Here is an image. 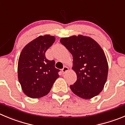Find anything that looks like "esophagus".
Listing matches in <instances>:
<instances>
[{"instance_id":"obj_1","label":"esophagus","mask_w":125,"mask_h":125,"mask_svg":"<svg viewBox=\"0 0 125 125\" xmlns=\"http://www.w3.org/2000/svg\"><path fill=\"white\" fill-rule=\"evenodd\" d=\"M69 71V68H68V67H67V66H64V67H63V69H62V73H66V72H67V71Z\"/></svg>"}]
</instances>
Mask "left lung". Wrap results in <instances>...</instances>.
<instances>
[{"label":"left lung","instance_id":"8db88e82","mask_svg":"<svg viewBox=\"0 0 125 125\" xmlns=\"http://www.w3.org/2000/svg\"><path fill=\"white\" fill-rule=\"evenodd\" d=\"M60 42L73 56L72 69L77 81L71 85L72 92L78 97L90 99L104 88L108 75V62L104 51L94 39L78 35L61 38Z\"/></svg>","mask_w":125,"mask_h":125}]
</instances>
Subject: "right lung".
<instances>
[{
  "label": "right lung",
  "instance_id": "right-lung-1",
  "mask_svg": "<svg viewBox=\"0 0 125 125\" xmlns=\"http://www.w3.org/2000/svg\"><path fill=\"white\" fill-rule=\"evenodd\" d=\"M55 41V37L40 35L24 47L18 64V77L24 93L40 98L50 91L59 77L54 61L46 58L45 52Z\"/></svg>",
  "mask_w": 125,
  "mask_h": 125
}]
</instances>
